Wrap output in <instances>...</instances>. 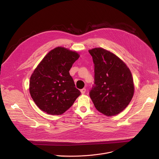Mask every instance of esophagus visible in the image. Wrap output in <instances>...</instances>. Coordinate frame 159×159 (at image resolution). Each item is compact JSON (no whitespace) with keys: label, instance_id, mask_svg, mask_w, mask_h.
<instances>
[{"label":"esophagus","instance_id":"1","mask_svg":"<svg viewBox=\"0 0 159 159\" xmlns=\"http://www.w3.org/2000/svg\"><path fill=\"white\" fill-rule=\"evenodd\" d=\"M85 92H86V89H82L80 90V92H81V93L83 94V95L85 94Z\"/></svg>","mask_w":159,"mask_h":159}]
</instances>
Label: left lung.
<instances>
[{
    "instance_id": "left-lung-1",
    "label": "left lung",
    "mask_w": 159,
    "mask_h": 159,
    "mask_svg": "<svg viewBox=\"0 0 159 159\" xmlns=\"http://www.w3.org/2000/svg\"><path fill=\"white\" fill-rule=\"evenodd\" d=\"M95 64V82L90 96L96 109L106 116L123 111L134 94L130 70L121 59L102 48L89 50Z\"/></svg>"
}]
</instances>
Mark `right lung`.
Segmentation results:
<instances>
[{
    "mask_svg": "<svg viewBox=\"0 0 159 159\" xmlns=\"http://www.w3.org/2000/svg\"><path fill=\"white\" fill-rule=\"evenodd\" d=\"M79 57L75 51L58 47L49 52L34 69L29 89L33 101L42 111L61 115L81 94L69 74Z\"/></svg>",
    "mask_w": 159,
    "mask_h": 159,
    "instance_id": "obj_1",
    "label": "right lung"
}]
</instances>
